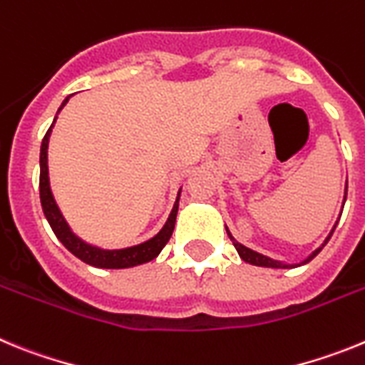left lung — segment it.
Masks as SVG:
<instances>
[{"label": "left lung", "instance_id": "8db88e82", "mask_svg": "<svg viewBox=\"0 0 365 365\" xmlns=\"http://www.w3.org/2000/svg\"><path fill=\"white\" fill-rule=\"evenodd\" d=\"M346 195H347V188H346ZM344 202H346V197H344ZM334 228H336V227H334ZM334 228H333V230H331V234L327 235V240H325V243H327V241L331 240V235H333ZM227 234H228V237H230V240H232V243H234L235 250H237V254H240L241 259L247 261V263H250V265H257V267H270V269H291V267H296V265H287V263H282V261L270 259V257H267V256H263V254L256 252V250H252V248H248V247H245V245L237 243V241H235L234 237H232L230 232H228V228H227ZM325 243L322 245L320 248H316L314 252H312L311 256L307 257V259H303L302 263H298V267H299V265H305V263H309V261H311L312 257H314L316 254L320 252L322 248L325 247Z\"/></svg>", "mask_w": 365, "mask_h": 365}]
</instances>
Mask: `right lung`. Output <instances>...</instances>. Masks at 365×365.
<instances>
[{"mask_svg":"<svg viewBox=\"0 0 365 365\" xmlns=\"http://www.w3.org/2000/svg\"><path fill=\"white\" fill-rule=\"evenodd\" d=\"M69 102V96L62 102L58 113L62 111L63 106ZM54 117L53 124H51L49 131L45 133L43 140H41V150H40V199H41V208H43V214L49 221L51 228H53L54 235L58 240L62 241L63 247L69 250L71 254L82 259L87 265L96 267V269H130V267L143 265L148 261L155 259L159 256L160 250L164 248V245L170 241L173 234V228H175V219H177V210H179V195H177V201L172 208V214L168 217V221L164 222V227L160 228V232L157 235H153L151 240L144 241L140 245H135V247L128 248H118V250H106V248L93 247V245L86 243L83 240H80L78 235L74 234L73 230L67 225L66 217L62 215L60 208H58L56 201L53 197V192H51L49 185V166H47V148H49V137L51 131L54 128Z\"/></svg>","mask_w":365,"mask_h":365,"instance_id":"obj_1","label":"right lung"}]
</instances>
